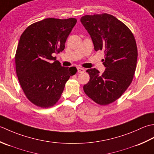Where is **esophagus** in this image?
Here are the masks:
<instances>
[{
    "mask_svg": "<svg viewBox=\"0 0 154 154\" xmlns=\"http://www.w3.org/2000/svg\"><path fill=\"white\" fill-rule=\"evenodd\" d=\"M77 70H78V72H79V73H84V72H85V70L81 67H78Z\"/></svg>",
    "mask_w": 154,
    "mask_h": 154,
    "instance_id": "1",
    "label": "esophagus"
}]
</instances>
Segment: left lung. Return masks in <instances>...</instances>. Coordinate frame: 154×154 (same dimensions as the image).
Segmentation results:
<instances>
[{"label":"left lung","mask_w":154,"mask_h":154,"mask_svg":"<svg viewBox=\"0 0 154 154\" xmlns=\"http://www.w3.org/2000/svg\"><path fill=\"white\" fill-rule=\"evenodd\" d=\"M80 22L90 35L96 51H103L106 67L86 72L90 81L84 86L86 94L100 105H107L123 94L136 71L137 50L133 34L126 25L108 14L86 15Z\"/></svg>","instance_id":"8db88e82"}]
</instances>
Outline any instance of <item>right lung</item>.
<instances>
[{
	"label": "right lung",
	"mask_w": 154,
	"mask_h": 154,
	"mask_svg": "<svg viewBox=\"0 0 154 154\" xmlns=\"http://www.w3.org/2000/svg\"><path fill=\"white\" fill-rule=\"evenodd\" d=\"M76 22L72 18H46L30 25L22 34L15 56L16 71L25 95L37 106H54L68 80L76 73V67L62 66L52 56L64 51Z\"/></svg>",
	"instance_id": "obj_1"
}]
</instances>
